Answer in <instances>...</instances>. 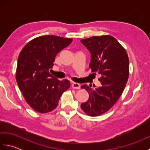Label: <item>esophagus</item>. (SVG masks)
<instances>
[{
  "instance_id": "esophagus-1",
  "label": "esophagus",
  "mask_w": 150,
  "mask_h": 150,
  "mask_svg": "<svg viewBox=\"0 0 150 150\" xmlns=\"http://www.w3.org/2000/svg\"><path fill=\"white\" fill-rule=\"evenodd\" d=\"M72 88L73 89H80L81 85H80V84L77 83V82H73V83L72 84Z\"/></svg>"
}]
</instances>
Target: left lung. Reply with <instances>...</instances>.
<instances>
[{
	"mask_svg": "<svg viewBox=\"0 0 150 150\" xmlns=\"http://www.w3.org/2000/svg\"><path fill=\"white\" fill-rule=\"evenodd\" d=\"M91 53L89 68L100 77V87L92 89L82 85L89 98L81 108L90 116H98L109 110L120 98L129 77V59L126 50L112 36H93L82 39Z\"/></svg>",
	"mask_w": 150,
	"mask_h": 150,
	"instance_id": "1",
	"label": "left lung"
}]
</instances>
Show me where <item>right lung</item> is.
<instances>
[{
  "label": "right lung",
  "instance_id": "right-lung-1",
  "mask_svg": "<svg viewBox=\"0 0 150 150\" xmlns=\"http://www.w3.org/2000/svg\"><path fill=\"white\" fill-rule=\"evenodd\" d=\"M71 42L69 38L40 36L27 43L19 54L16 81L27 103L37 112L53 111L70 87L68 80H58L49 69L53 68L57 54Z\"/></svg>",
  "mask_w": 150,
  "mask_h": 150
}]
</instances>
